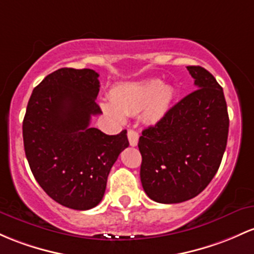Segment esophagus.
Masks as SVG:
<instances>
[{
	"mask_svg": "<svg viewBox=\"0 0 254 254\" xmlns=\"http://www.w3.org/2000/svg\"><path fill=\"white\" fill-rule=\"evenodd\" d=\"M138 137H140V135H138V132L135 131V130L130 129L129 131H127V138H129L130 146H132V147L137 146Z\"/></svg>",
	"mask_w": 254,
	"mask_h": 254,
	"instance_id": "1",
	"label": "esophagus"
}]
</instances>
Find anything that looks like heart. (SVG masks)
<instances>
[{
	"instance_id": "heart-1",
	"label": "heart",
	"mask_w": 254,
	"mask_h": 254,
	"mask_svg": "<svg viewBox=\"0 0 254 254\" xmlns=\"http://www.w3.org/2000/svg\"><path fill=\"white\" fill-rule=\"evenodd\" d=\"M174 96L171 86L163 85L158 79H147L114 88L111 91L112 104L104 102L101 108L118 122L143 111L144 121L154 124L168 112Z\"/></svg>"
}]
</instances>
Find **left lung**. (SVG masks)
<instances>
[{
    "mask_svg": "<svg viewBox=\"0 0 254 254\" xmlns=\"http://www.w3.org/2000/svg\"><path fill=\"white\" fill-rule=\"evenodd\" d=\"M187 69L196 90L144 129L138 140L142 187L160 204L183 202L201 193L227 147L229 116L222 86L201 66Z\"/></svg>",
    "mask_w": 254,
    "mask_h": 254,
    "instance_id": "obj_1",
    "label": "left lung"
}]
</instances>
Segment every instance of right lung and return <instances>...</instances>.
<instances>
[{"label": "right lung", "instance_id": "add662e5", "mask_svg": "<svg viewBox=\"0 0 254 254\" xmlns=\"http://www.w3.org/2000/svg\"><path fill=\"white\" fill-rule=\"evenodd\" d=\"M97 78L90 68L57 69L33 89L23 122L25 154L36 181L72 210L100 204L113 164L129 146L127 130L106 135L89 127L91 116L101 113Z\"/></svg>", "mask_w": 254, "mask_h": 254}]
</instances>
